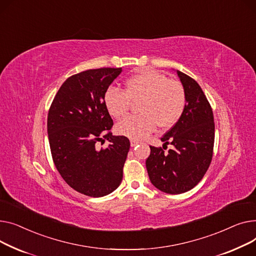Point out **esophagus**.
<instances>
[{
  "label": "esophagus",
  "instance_id": "1",
  "mask_svg": "<svg viewBox=\"0 0 256 256\" xmlns=\"http://www.w3.org/2000/svg\"><path fill=\"white\" fill-rule=\"evenodd\" d=\"M138 140H130V146H138Z\"/></svg>",
  "mask_w": 256,
  "mask_h": 256
}]
</instances>
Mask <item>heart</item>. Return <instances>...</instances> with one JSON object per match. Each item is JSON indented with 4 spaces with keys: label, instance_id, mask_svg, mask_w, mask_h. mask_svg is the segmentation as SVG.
I'll return each instance as SVG.
<instances>
[{
    "label": "heart",
    "instance_id": "obj_1",
    "mask_svg": "<svg viewBox=\"0 0 256 256\" xmlns=\"http://www.w3.org/2000/svg\"><path fill=\"white\" fill-rule=\"evenodd\" d=\"M125 86V91L110 86L103 97L105 108L116 118L127 114L131 100H140V114L128 116L118 123V134L138 140L152 133L157 125L170 128L181 118L186 106L184 88L180 82L168 80L166 75L155 70H144L129 78Z\"/></svg>",
    "mask_w": 256,
    "mask_h": 256
}]
</instances>
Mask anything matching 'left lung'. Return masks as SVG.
<instances>
[{
    "instance_id": "1",
    "label": "left lung",
    "mask_w": 256,
    "mask_h": 256,
    "mask_svg": "<svg viewBox=\"0 0 256 256\" xmlns=\"http://www.w3.org/2000/svg\"><path fill=\"white\" fill-rule=\"evenodd\" d=\"M186 95L181 118L163 135L162 148L150 146L146 166L151 183L170 194L184 193L196 186L208 170L213 156L214 116L200 84L176 70ZM173 146L168 152L164 145Z\"/></svg>"
}]
</instances>
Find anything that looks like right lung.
Listing matches in <instances>:
<instances>
[{"instance_id":"obj_1","label":"right lung","mask_w":256,"mask_h":256,"mask_svg":"<svg viewBox=\"0 0 256 256\" xmlns=\"http://www.w3.org/2000/svg\"><path fill=\"white\" fill-rule=\"evenodd\" d=\"M122 68L82 71L58 88L48 116L52 160L65 182L88 196L101 198L114 191L123 178L129 152L126 136L110 133L114 125L104 105V93ZM110 144L98 149L96 142Z\"/></svg>"}]
</instances>
